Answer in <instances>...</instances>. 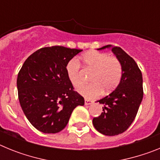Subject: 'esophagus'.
<instances>
[{
  "mask_svg": "<svg viewBox=\"0 0 160 160\" xmlns=\"http://www.w3.org/2000/svg\"><path fill=\"white\" fill-rule=\"evenodd\" d=\"M92 101H90V100L88 99H85V105H90V104H92Z\"/></svg>",
  "mask_w": 160,
  "mask_h": 160,
  "instance_id": "1",
  "label": "esophagus"
}]
</instances>
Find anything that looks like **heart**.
Returning a JSON list of instances; mask_svg holds the SVG:
<instances>
[{
  "label": "heart",
  "mask_w": 160,
  "mask_h": 160,
  "mask_svg": "<svg viewBox=\"0 0 160 160\" xmlns=\"http://www.w3.org/2000/svg\"><path fill=\"white\" fill-rule=\"evenodd\" d=\"M85 67L93 70L90 76L91 83L81 86L78 92L87 98H93L102 94L111 92L120 83L122 74V64L118 58L110 56L107 53L87 52L81 57ZM67 77L74 87L82 82L80 73V64L77 59H72L66 67Z\"/></svg>",
  "instance_id": "heart-1"
}]
</instances>
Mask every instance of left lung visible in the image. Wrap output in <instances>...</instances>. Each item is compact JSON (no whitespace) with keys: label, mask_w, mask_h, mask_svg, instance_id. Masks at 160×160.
<instances>
[{"label":"left lung","mask_w":160,"mask_h":160,"mask_svg":"<svg viewBox=\"0 0 160 160\" xmlns=\"http://www.w3.org/2000/svg\"><path fill=\"white\" fill-rule=\"evenodd\" d=\"M106 48H111L122 64V78L114 91L97 101L104 107L100 116L93 118V125L102 135L114 136L127 131L136 116L143 97L142 76L135 60L123 49L111 45L98 49Z\"/></svg>","instance_id":"left-lung-1"}]
</instances>
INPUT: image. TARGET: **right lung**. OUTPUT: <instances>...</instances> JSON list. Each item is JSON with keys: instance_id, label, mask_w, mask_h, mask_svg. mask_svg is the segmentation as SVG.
Listing matches in <instances>:
<instances>
[{"instance_id": "1", "label": "right lung", "mask_w": 160, "mask_h": 160, "mask_svg": "<svg viewBox=\"0 0 160 160\" xmlns=\"http://www.w3.org/2000/svg\"><path fill=\"white\" fill-rule=\"evenodd\" d=\"M82 49L60 46L44 47L29 56L17 80L18 98L31 124L46 134L66 128L73 109L84 98L73 90L67 77V63Z\"/></svg>"}]
</instances>
